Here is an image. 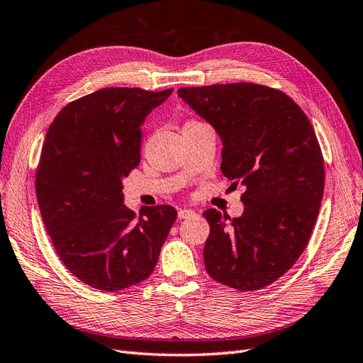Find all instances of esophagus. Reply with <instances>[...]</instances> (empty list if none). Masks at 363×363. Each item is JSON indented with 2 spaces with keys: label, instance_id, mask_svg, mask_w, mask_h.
Segmentation results:
<instances>
[{
  "label": "esophagus",
  "instance_id": "obj_1",
  "mask_svg": "<svg viewBox=\"0 0 363 363\" xmlns=\"http://www.w3.org/2000/svg\"><path fill=\"white\" fill-rule=\"evenodd\" d=\"M194 213H195V212L191 211V208H180V211H179V218H180V219H184V218L192 216Z\"/></svg>",
  "mask_w": 363,
  "mask_h": 363
}]
</instances>
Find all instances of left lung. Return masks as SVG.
Segmentation results:
<instances>
[{
  "label": "left lung",
  "mask_w": 363,
  "mask_h": 363,
  "mask_svg": "<svg viewBox=\"0 0 363 363\" xmlns=\"http://www.w3.org/2000/svg\"><path fill=\"white\" fill-rule=\"evenodd\" d=\"M179 96L223 139L221 171L240 183L244 213L203 212L213 280L257 291L279 280L309 242L324 192V157L309 118L289 95L256 83L180 87Z\"/></svg>",
  "instance_id": "obj_1"
}]
</instances>
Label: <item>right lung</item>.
<instances>
[{
    "label": "right lung",
    "mask_w": 363,
    "mask_h": 363,
    "mask_svg": "<svg viewBox=\"0 0 363 363\" xmlns=\"http://www.w3.org/2000/svg\"><path fill=\"white\" fill-rule=\"evenodd\" d=\"M172 89L104 87L65 106L36 169L40 215L57 256L91 288L121 291L155 271L177 218L174 207L124 206L123 177L140 162L145 116Z\"/></svg>",
    "instance_id": "obj_1"
}]
</instances>
